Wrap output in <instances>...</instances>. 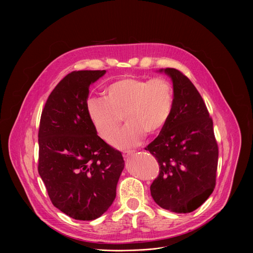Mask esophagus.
<instances>
[{"instance_id":"obj_1","label":"esophagus","mask_w":253,"mask_h":253,"mask_svg":"<svg viewBox=\"0 0 253 253\" xmlns=\"http://www.w3.org/2000/svg\"><path fill=\"white\" fill-rule=\"evenodd\" d=\"M134 153H135V151H132V150L124 151V152H123V156H124V158H129V157L132 156Z\"/></svg>"}]
</instances>
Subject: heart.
<instances>
[{
  "label": "heart",
  "instance_id": "obj_1",
  "mask_svg": "<svg viewBox=\"0 0 253 253\" xmlns=\"http://www.w3.org/2000/svg\"><path fill=\"white\" fill-rule=\"evenodd\" d=\"M174 106V88L164 77H123L106 90V98H90L87 111L99 135L106 141L120 128L124 116L128 124L113 139L118 148L137 146L147 135H156L167 124Z\"/></svg>",
  "mask_w": 253,
  "mask_h": 253
}]
</instances>
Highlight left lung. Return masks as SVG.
Wrapping results in <instances>:
<instances>
[{
  "label": "left lung",
  "mask_w": 253,
  "mask_h": 253,
  "mask_svg": "<svg viewBox=\"0 0 253 253\" xmlns=\"http://www.w3.org/2000/svg\"><path fill=\"white\" fill-rule=\"evenodd\" d=\"M163 71L173 82L174 106L165 127L145 148L159 164L150 191L160 207L188 213L215 188L218 145L212 118L195 86L177 69Z\"/></svg>",
  "instance_id": "left-lung-1"
}]
</instances>
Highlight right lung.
<instances>
[{
  "label": "right lung",
  "instance_id": "obj_1",
  "mask_svg": "<svg viewBox=\"0 0 253 253\" xmlns=\"http://www.w3.org/2000/svg\"><path fill=\"white\" fill-rule=\"evenodd\" d=\"M105 70L73 71L49 95L39 127L38 171L55 207L94 220L111 206L124 160L97 135L87 111L89 87Z\"/></svg>",
  "mask_w": 253,
  "mask_h": 253
}]
</instances>
